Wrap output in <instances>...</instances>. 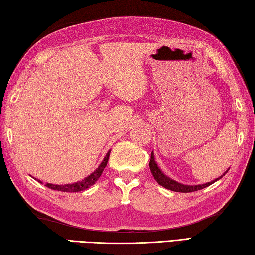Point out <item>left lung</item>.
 I'll return each instance as SVG.
<instances>
[{
	"instance_id": "8db88e82",
	"label": "left lung",
	"mask_w": 255,
	"mask_h": 255,
	"mask_svg": "<svg viewBox=\"0 0 255 255\" xmlns=\"http://www.w3.org/2000/svg\"><path fill=\"white\" fill-rule=\"evenodd\" d=\"M149 169H150V172H152L154 179L156 180V182L159 185H162V187H164L165 189H169V190H171V191H175V192H193V191H198V190H201V189H204V188L209 187L210 184H213L214 182H216V181H218L219 179H222L223 176L227 173L228 170H230V169H228L225 172V173L219 176V178L215 179L213 181H210V182L204 183V184H197V185L182 184V183L178 182V181H175L173 179L169 178V176H166L165 174L163 173V172L161 171V169H159V167H158L157 163L155 162V157H154V153L153 152H152V154H150Z\"/></svg>"
}]
</instances>
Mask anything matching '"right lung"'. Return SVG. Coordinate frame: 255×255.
<instances>
[{"label": "right lung", "mask_w": 255, "mask_h": 255, "mask_svg": "<svg viewBox=\"0 0 255 255\" xmlns=\"http://www.w3.org/2000/svg\"><path fill=\"white\" fill-rule=\"evenodd\" d=\"M109 155H110V150L107 153V155L103 158V161L101 162L100 165L98 166V169H96V171L92 172L91 174L86 176L83 180L77 181V182L74 183H68V184H51V183H46V187L53 190H57V191H63V192H79V191H83V190H86L90 187L97 182L100 178L103 170L107 166L108 159H109ZM38 182L42 183L40 180H38Z\"/></svg>", "instance_id": "right-lung-1"}]
</instances>
